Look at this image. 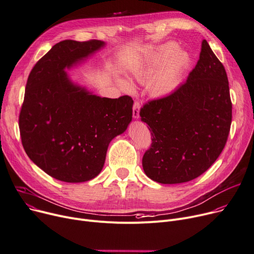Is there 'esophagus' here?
Returning a JSON list of instances; mask_svg holds the SVG:
<instances>
[{
	"label": "esophagus",
	"instance_id": "34e87169",
	"mask_svg": "<svg viewBox=\"0 0 254 254\" xmlns=\"http://www.w3.org/2000/svg\"><path fill=\"white\" fill-rule=\"evenodd\" d=\"M139 111H140V104L136 101L133 105V118L138 119L139 118Z\"/></svg>",
	"mask_w": 254,
	"mask_h": 254
}]
</instances>
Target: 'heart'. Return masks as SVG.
<instances>
[{"instance_id": "b5f03b06", "label": "heart", "mask_w": 254, "mask_h": 254, "mask_svg": "<svg viewBox=\"0 0 254 254\" xmlns=\"http://www.w3.org/2000/svg\"><path fill=\"white\" fill-rule=\"evenodd\" d=\"M176 49V45L168 43L149 52L141 62L132 68V80L148 82V90L153 96L172 93L179 85L191 62L188 53ZM119 83L126 90L132 89L131 84L125 80H120Z\"/></svg>"}]
</instances>
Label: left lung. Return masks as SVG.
Segmentation results:
<instances>
[{
	"label": "left lung",
	"mask_w": 254,
	"mask_h": 254,
	"mask_svg": "<svg viewBox=\"0 0 254 254\" xmlns=\"http://www.w3.org/2000/svg\"><path fill=\"white\" fill-rule=\"evenodd\" d=\"M152 143L142 158L146 176L162 184L191 181L219 158L232 122L229 81L205 40L199 60L178 89L140 110Z\"/></svg>",
	"instance_id": "1"
}]
</instances>
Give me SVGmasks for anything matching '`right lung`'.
Returning <instances> with one entry per match:
<instances>
[{"mask_svg": "<svg viewBox=\"0 0 254 254\" xmlns=\"http://www.w3.org/2000/svg\"><path fill=\"white\" fill-rule=\"evenodd\" d=\"M106 46L102 41L56 44L32 68L19 116L22 145L51 177L68 183L95 178L110 142L132 120L133 101L101 97L65 71Z\"/></svg>", "mask_w": 254, "mask_h": 254, "instance_id": "right-lung-1", "label": "right lung"}]
</instances>
